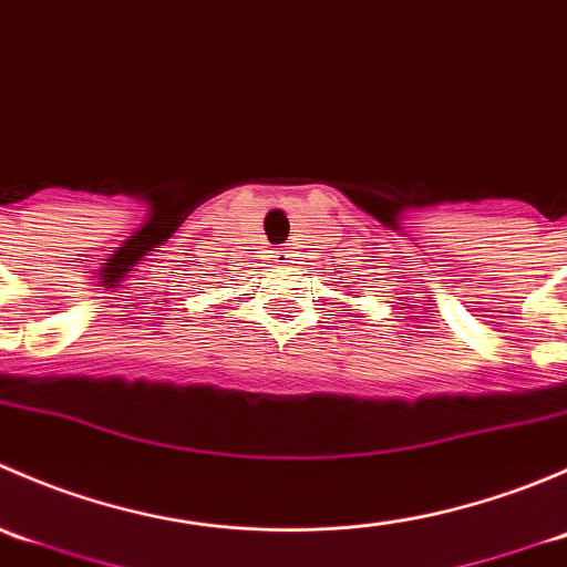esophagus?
Wrapping results in <instances>:
<instances>
[{"label":"esophagus","instance_id":"34e87169","mask_svg":"<svg viewBox=\"0 0 567 567\" xmlns=\"http://www.w3.org/2000/svg\"><path fill=\"white\" fill-rule=\"evenodd\" d=\"M296 249H299L296 244H282V247L277 249V255H274V257H277L279 266H288V262H293L296 260Z\"/></svg>","mask_w":567,"mask_h":567}]
</instances>
